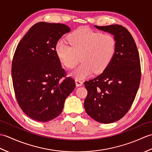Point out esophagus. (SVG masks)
Wrapping results in <instances>:
<instances>
[{"label": "esophagus", "mask_w": 152, "mask_h": 152, "mask_svg": "<svg viewBox=\"0 0 152 152\" xmlns=\"http://www.w3.org/2000/svg\"><path fill=\"white\" fill-rule=\"evenodd\" d=\"M75 82H76V85L77 86H82L83 85V82L81 81L80 79L76 78L75 80Z\"/></svg>", "instance_id": "obj_1"}]
</instances>
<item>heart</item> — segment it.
Here are the masks:
<instances>
[{
    "label": "heart",
    "instance_id": "1",
    "mask_svg": "<svg viewBox=\"0 0 152 152\" xmlns=\"http://www.w3.org/2000/svg\"><path fill=\"white\" fill-rule=\"evenodd\" d=\"M70 44L62 40L56 43L55 50L61 63L72 69L80 60L82 63L72 75L83 79L95 73H101L111 63L116 51V40L112 35L80 27L67 38Z\"/></svg>",
    "mask_w": 152,
    "mask_h": 152
}]
</instances>
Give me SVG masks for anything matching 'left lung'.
Here are the masks:
<instances>
[{"label": "left lung", "instance_id": "obj_1", "mask_svg": "<svg viewBox=\"0 0 152 152\" xmlns=\"http://www.w3.org/2000/svg\"><path fill=\"white\" fill-rule=\"evenodd\" d=\"M95 27L114 35L116 51L104 72L84 82L88 90L84 108L95 121L110 124L124 117L134 102L141 78L140 57L133 37L124 27Z\"/></svg>", "mask_w": 152, "mask_h": 152}]
</instances>
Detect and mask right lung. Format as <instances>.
<instances>
[{
    "instance_id": "1",
    "label": "right lung",
    "mask_w": 152,
    "mask_h": 152,
    "mask_svg": "<svg viewBox=\"0 0 152 152\" xmlns=\"http://www.w3.org/2000/svg\"><path fill=\"white\" fill-rule=\"evenodd\" d=\"M70 31L64 24L37 23L16 48L12 64L15 96L23 112L37 121L57 118L76 87L74 80L66 77L55 50Z\"/></svg>"
}]
</instances>
